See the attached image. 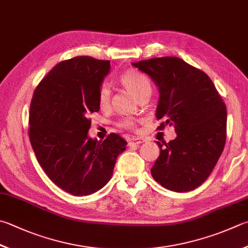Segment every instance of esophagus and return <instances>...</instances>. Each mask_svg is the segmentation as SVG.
<instances>
[{"instance_id": "34e87169", "label": "esophagus", "mask_w": 248, "mask_h": 248, "mask_svg": "<svg viewBox=\"0 0 248 248\" xmlns=\"http://www.w3.org/2000/svg\"><path fill=\"white\" fill-rule=\"evenodd\" d=\"M142 142H143L142 139H140V138H132V139L128 140V146L129 147H137V146H139L140 143H142Z\"/></svg>"}]
</instances>
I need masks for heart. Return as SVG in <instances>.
Listing matches in <instances>:
<instances>
[{
    "instance_id": "heart-1",
    "label": "heart",
    "mask_w": 248,
    "mask_h": 248,
    "mask_svg": "<svg viewBox=\"0 0 248 248\" xmlns=\"http://www.w3.org/2000/svg\"><path fill=\"white\" fill-rule=\"evenodd\" d=\"M121 83L136 97H140L143 93L151 92V84L149 78L144 74L140 73L137 70H127L121 76ZM111 101V91L107 84L101 85L98 93V102L101 108L109 107ZM124 125L132 126L133 122L130 120H125Z\"/></svg>"
}]
</instances>
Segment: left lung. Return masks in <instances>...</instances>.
I'll use <instances>...</instances> for the list:
<instances>
[{
	"label": "left lung",
	"mask_w": 248,
	"mask_h": 248,
	"mask_svg": "<svg viewBox=\"0 0 248 248\" xmlns=\"http://www.w3.org/2000/svg\"><path fill=\"white\" fill-rule=\"evenodd\" d=\"M157 86L158 128L174 126L177 137L160 147L153 179L176 192H188L211 175L227 137V109L206 73L177 57L133 62Z\"/></svg>",
	"instance_id": "8db88e82"
}]
</instances>
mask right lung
I'll use <instances>...</instances> for the list:
<instances>
[{
	"label": "right lung",
	"instance_id": "right-lung-1",
	"mask_svg": "<svg viewBox=\"0 0 248 248\" xmlns=\"http://www.w3.org/2000/svg\"><path fill=\"white\" fill-rule=\"evenodd\" d=\"M109 60L81 56L59 62L35 88L29 138L48 178L66 192L85 197L113 175L127 142L118 134L104 141L88 136L91 113L100 109L98 93L110 72Z\"/></svg>",
	"mask_w": 248,
	"mask_h": 248
}]
</instances>
